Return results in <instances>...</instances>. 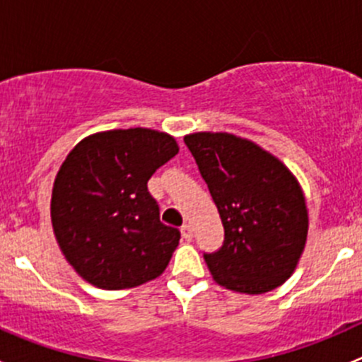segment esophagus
Listing matches in <instances>:
<instances>
[{
    "label": "esophagus",
    "instance_id": "34e87169",
    "mask_svg": "<svg viewBox=\"0 0 362 362\" xmlns=\"http://www.w3.org/2000/svg\"><path fill=\"white\" fill-rule=\"evenodd\" d=\"M180 235H182V238L185 240V242H191L192 240V229H191V226L189 224H184L180 228Z\"/></svg>",
    "mask_w": 362,
    "mask_h": 362
}]
</instances>
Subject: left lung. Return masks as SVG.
I'll use <instances>...</instances> for the list:
<instances>
[{"label": "left lung", "instance_id": "obj_1", "mask_svg": "<svg viewBox=\"0 0 362 362\" xmlns=\"http://www.w3.org/2000/svg\"><path fill=\"white\" fill-rule=\"evenodd\" d=\"M224 226L217 252L203 254L218 286L262 294L298 266L308 235L305 196L289 168L245 138L192 133L184 138Z\"/></svg>", "mask_w": 362, "mask_h": 362}]
</instances>
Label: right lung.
<instances>
[{"label": "right lung", "instance_id": "1", "mask_svg": "<svg viewBox=\"0 0 362 362\" xmlns=\"http://www.w3.org/2000/svg\"><path fill=\"white\" fill-rule=\"evenodd\" d=\"M178 154L173 136L147 127L90 134L75 145L54 180L50 217L75 272L107 291L158 279L180 231L159 221L147 182Z\"/></svg>", "mask_w": 362, "mask_h": 362}]
</instances>
